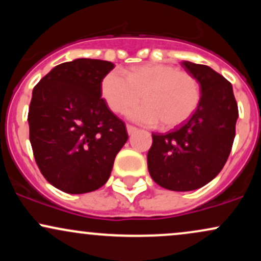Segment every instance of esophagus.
<instances>
[{
  "instance_id": "esophagus-1",
  "label": "esophagus",
  "mask_w": 261,
  "mask_h": 261,
  "mask_svg": "<svg viewBox=\"0 0 261 261\" xmlns=\"http://www.w3.org/2000/svg\"><path fill=\"white\" fill-rule=\"evenodd\" d=\"M126 128H127V133L128 135H133L137 131V127L133 126V125H126Z\"/></svg>"
}]
</instances>
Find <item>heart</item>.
I'll list each match as a JSON object with an SVG mask.
<instances>
[{
	"label": "heart",
	"mask_w": 261,
	"mask_h": 261,
	"mask_svg": "<svg viewBox=\"0 0 261 261\" xmlns=\"http://www.w3.org/2000/svg\"><path fill=\"white\" fill-rule=\"evenodd\" d=\"M100 94L114 113H122L140 100L145 103L127 110V116L145 125L161 122L174 128L195 113L201 91L195 77L168 64H145L131 67L126 73L114 68L103 77Z\"/></svg>",
	"instance_id": "obj_1"
}]
</instances>
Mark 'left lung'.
Wrapping results in <instances>:
<instances>
[{
	"instance_id": "8db88e82",
	"label": "left lung",
	"mask_w": 261,
	"mask_h": 261,
	"mask_svg": "<svg viewBox=\"0 0 261 261\" xmlns=\"http://www.w3.org/2000/svg\"><path fill=\"white\" fill-rule=\"evenodd\" d=\"M197 80L201 100L184 124L152 134L148 172L162 188L190 191L206 185L226 164L236 136L238 106L232 85L206 65L182 61Z\"/></svg>"
}]
</instances>
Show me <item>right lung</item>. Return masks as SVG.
<instances>
[{
	"mask_svg": "<svg viewBox=\"0 0 261 261\" xmlns=\"http://www.w3.org/2000/svg\"><path fill=\"white\" fill-rule=\"evenodd\" d=\"M109 61L77 59L54 67L33 89L29 140L41 174L67 194L94 191L109 179L127 141L125 122L100 94Z\"/></svg>",
	"mask_w": 261,
	"mask_h": 261,
	"instance_id": "add662e5",
	"label": "right lung"
}]
</instances>
